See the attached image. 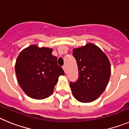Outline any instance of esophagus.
Here are the masks:
<instances>
[{
	"instance_id": "1",
	"label": "esophagus",
	"mask_w": 129,
	"mask_h": 129,
	"mask_svg": "<svg viewBox=\"0 0 129 129\" xmlns=\"http://www.w3.org/2000/svg\"><path fill=\"white\" fill-rule=\"evenodd\" d=\"M62 68H63V70L64 71V72L67 73V67H66V66H64V67H62Z\"/></svg>"
}]
</instances>
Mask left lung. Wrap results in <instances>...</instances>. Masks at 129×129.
<instances>
[{
  "instance_id": "1",
  "label": "left lung",
  "mask_w": 129,
  "mask_h": 129,
  "mask_svg": "<svg viewBox=\"0 0 129 129\" xmlns=\"http://www.w3.org/2000/svg\"><path fill=\"white\" fill-rule=\"evenodd\" d=\"M78 67L79 78L70 82L72 94L79 102L90 103L98 98L107 86L111 74L109 58L93 43L73 49Z\"/></svg>"
}]
</instances>
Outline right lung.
Listing matches in <instances>:
<instances>
[{
	"label": "right lung",
	"instance_id": "obj_1",
	"mask_svg": "<svg viewBox=\"0 0 129 129\" xmlns=\"http://www.w3.org/2000/svg\"><path fill=\"white\" fill-rule=\"evenodd\" d=\"M52 53V48L33 44L22 50L16 60L19 85L31 98L43 100L52 95L59 77L64 74Z\"/></svg>",
	"mask_w": 129,
	"mask_h": 129
}]
</instances>
